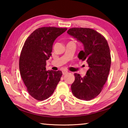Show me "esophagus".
Returning <instances> with one entry per match:
<instances>
[{
  "mask_svg": "<svg viewBox=\"0 0 128 128\" xmlns=\"http://www.w3.org/2000/svg\"><path fill=\"white\" fill-rule=\"evenodd\" d=\"M62 74L63 75H66V74H68V72L67 70H62Z\"/></svg>",
  "mask_w": 128,
  "mask_h": 128,
  "instance_id": "esophagus-1",
  "label": "esophagus"
}]
</instances>
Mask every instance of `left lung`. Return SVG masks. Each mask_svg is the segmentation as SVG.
Here are the masks:
<instances>
[{
    "label": "left lung",
    "mask_w": 128,
    "mask_h": 128,
    "mask_svg": "<svg viewBox=\"0 0 128 128\" xmlns=\"http://www.w3.org/2000/svg\"><path fill=\"white\" fill-rule=\"evenodd\" d=\"M67 33L84 44V50L78 57L86 60L89 67L84 77L74 73L72 92L78 99L90 100L100 94L109 74L111 64L109 46L102 34L90 28H70Z\"/></svg>",
    "instance_id": "left-lung-1"
}]
</instances>
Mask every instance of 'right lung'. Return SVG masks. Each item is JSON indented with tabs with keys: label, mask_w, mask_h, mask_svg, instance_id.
<instances>
[{
	"label": "right lung",
	"mask_w": 128,
	"mask_h": 128,
	"mask_svg": "<svg viewBox=\"0 0 128 128\" xmlns=\"http://www.w3.org/2000/svg\"><path fill=\"white\" fill-rule=\"evenodd\" d=\"M66 28L42 27L28 36L19 60L21 78L29 94L44 100L53 94L62 76L60 70H46V60L51 56L54 41Z\"/></svg>",
	"instance_id": "1"
}]
</instances>
